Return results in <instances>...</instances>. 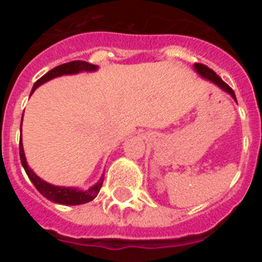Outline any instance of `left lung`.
<instances>
[{
	"mask_svg": "<svg viewBox=\"0 0 262 262\" xmlns=\"http://www.w3.org/2000/svg\"><path fill=\"white\" fill-rule=\"evenodd\" d=\"M194 69H195V71L198 72V75L202 76L203 78L211 81V82H214L215 85H217L221 89H223L224 92L231 94V97L236 101V96L235 93H233V90L231 89V88L228 86V85H227L226 82H224V81L222 80V78L219 77L214 71H212V69H210L209 67H206L205 64H200V62H195V64H194Z\"/></svg>",
	"mask_w": 262,
	"mask_h": 262,
	"instance_id": "8db88e82",
	"label": "left lung"
}]
</instances>
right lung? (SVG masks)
<instances>
[{"instance_id":"right-lung-1","label":"right lung","mask_w":262,"mask_h":262,"mask_svg":"<svg viewBox=\"0 0 262 262\" xmlns=\"http://www.w3.org/2000/svg\"><path fill=\"white\" fill-rule=\"evenodd\" d=\"M98 67L90 64L86 61H81V60H75V61H69L66 64H61L59 67H55L53 69H51L50 72H47L45 76H41L38 81H36L34 86H32L31 93H34V90L38 86H40L41 84H45L47 81L52 80L55 77H59L62 75H75L78 72H93L97 71ZM20 135H22V122H20ZM19 157L22 166L26 170V174L29 176V178L31 180V182L34 184V186L38 189L39 193L43 196H46L47 200L52 201L55 203H59V205H82V203H88L90 201H93L97 196V194L99 193L101 187L103 184V176L101 177L98 182H97L94 186H92L88 190H78L77 187H64V186H55V185H51L48 182L43 181L40 177L32 172V169L27 165L26 156H25V152H23V144H22V138L19 140Z\"/></svg>"}]
</instances>
